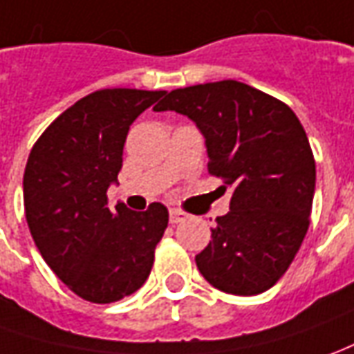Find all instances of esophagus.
I'll use <instances>...</instances> for the list:
<instances>
[{"label": "esophagus", "instance_id": "1", "mask_svg": "<svg viewBox=\"0 0 354 354\" xmlns=\"http://www.w3.org/2000/svg\"><path fill=\"white\" fill-rule=\"evenodd\" d=\"M185 219H189V216L185 214V212H181V209H169V221L171 223H181V221H185Z\"/></svg>", "mask_w": 354, "mask_h": 354}]
</instances>
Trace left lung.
Wrapping results in <instances>:
<instances>
[{"instance_id":"left-lung-1","label":"left lung","mask_w":354,"mask_h":354,"mask_svg":"<svg viewBox=\"0 0 354 354\" xmlns=\"http://www.w3.org/2000/svg\"><path fill=\"white\" fill-rule=\"evenodd\" d=\"M192 119L206 138L208 171L231 187L196 266L223 293L268 291L287 272L310 225L316 163L299 117L239 80L171 90L153 107Z\"/></svg>"}]
</instances>
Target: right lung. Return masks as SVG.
<instances>
[{"label": "right lung", "mask_w": 354, "mask_h": 354, "mask_svg": "<svg viewBox=\"0 0 354 354\" xmlns=\"http://www.w3.org/2000/svg\"><path fill=\"white\" fill-rule=\"evenodd\" d=\"M162 90L104 88L65 109L30 150L24 216L36 247L63 283L96 304L121 301L150 275L169 214L160 202L107 206L129 127Z\"/></svg>", "instance_id": "1"}]
</instances>
